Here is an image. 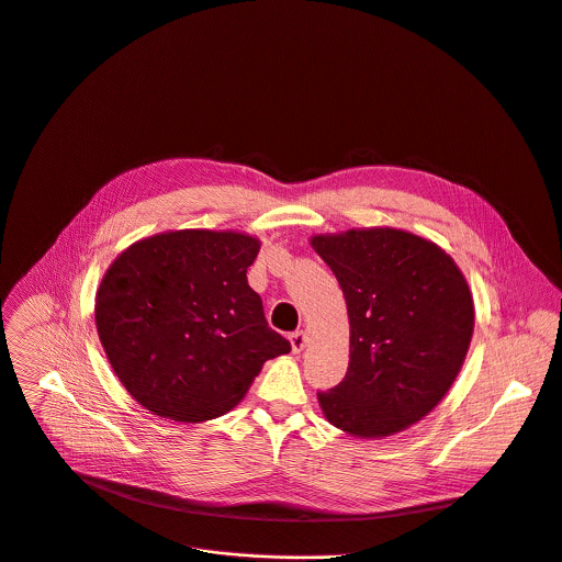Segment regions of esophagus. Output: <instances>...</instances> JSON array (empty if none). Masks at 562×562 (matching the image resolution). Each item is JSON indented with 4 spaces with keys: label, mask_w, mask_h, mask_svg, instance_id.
<instances>
[{
    "label": "esophagus",
    "mask_w": 562,
    "mask_h": 562,
    "mask_svg": "<svg viewBox=\"0 0 562 562\" xmlns=\"http://www.w3.org/2000/svg\"><path fill=\"white\" fill-rule=\"evenodd\" d=\"M306 339H308L306 330H295V333H291V335H289L291 350H293V352H302V350H304V346H306Z\"/></svg>",
    "instance_id": "34e87169"
}]
</instances>
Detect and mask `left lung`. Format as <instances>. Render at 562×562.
Wrapping results in <instances>:
<instances>
[{
	"mask_svg": "<svg viewBox=\"0 0 562 562\" xmlns=\"http://www.w3.org/2000/svg\"><path fill=\"white\" fill-rule=\"evenodd\" d=\"M348 311L350 355L339 386L317 393L328 424L359 439L408 430L452 389L474 333V300L457 262L395 227L315 234Z\"/></svg>",
	"mask_w": 562,
	"mask_h": 562,
	"instance_id": "8db88e82",
	"label": "left lung"
}]
</instances>
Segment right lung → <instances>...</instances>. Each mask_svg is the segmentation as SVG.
<instances>
[{"instance_id":"add662e5","label":"right lung","mask_w":562,"mask_h":562,"mask_svg":"<svg viewBox=\"0 0 562 562\" xmlns=\"http://www.w3.org/2000/svg\"><path fill=\"white\" fill-rule=\"evenodd\" d=\"M260 240L178 229L136 240L94 300L101 346L132 400L162 419L201 424L236 408L267 359L286 355L247 269Z\"/></svg>"}]
</instances>
